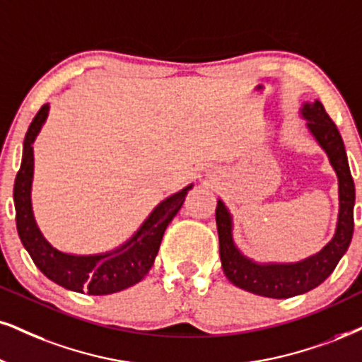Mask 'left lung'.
Instances as JSON below:
<instances>
[{"instance_id": "obj_1", "label": "left lung", "mask_w": 362, "mask_h": 362, "mask_svg": "<svg viewBox=\"0 0 362 362\" xmlns=\"http://www.w3.org/2000/svg\"><path fill=\"white\" fill-rule=\"evenodd\" d=\"M302 115L307 119V126L314 134L319 144L324 147L331 159L332 168L339 177V221L334 238L325 245L322 252L307 258L304 262L290 265H258L236 250L231 238V218L225 204H216V226L220 236L221 267L226 279L236 287L270 298H288L298 293H305L315 288L332 274L336 265L349 247L354 231V181H352L349 163L341 134L334 120L325 112L319 100L315 104H305Z\"/></svg>"}]
</instances>
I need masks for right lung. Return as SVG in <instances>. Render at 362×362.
<instances>
[{
  "mask_svg": "<svg viewBox=\"0 0 362 362\" xmlns=\"http://www.w3.org/2000/svg\"><path fill=\"white\" fill-rule=\"evenodd\" d=\"M48 114V105H42L28 131L23 142V159L20 171L16 174L13 199L16 209V228L21 243L30 253L31 260L38 267L45 276L62 285L64 288L74 292H87L88 296H107V293L120 292L141 282L147 272L153 267L154 258L159 252L160 240L168 225L176 216L185 202L186 191L169 196L159 203L149 218L141 226V230L129 242L115 252L105 255L77 257L62 253L52 247L43 235L40 233L31 211V177H33V144L35 137L43 126Z\"/></svg>",
  "mask_w": 362,
  "mask_h": 362,
  "instance_id": "add662e5",
  "label": "right lung"
}]
</instances>
